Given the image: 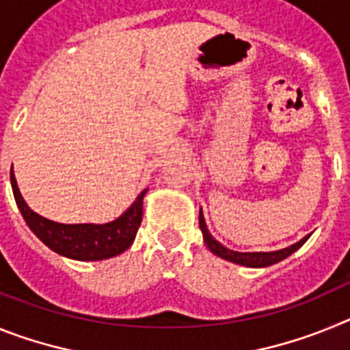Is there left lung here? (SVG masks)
Wrapping results in <instances>:
<instances>
[{"label":"left lung","mask_w":350,"mask_h":350,"mask_svg":"<svg viewBox=\"0 0 350 350\" xmlns=\"http://www.w3.org/2000/svg\"><path fill=\"white\" fill-rule=\"evenodd\" d=\"M200 230L203 233V240H205L206 247L210 249V252H213L219 258L226 259V261H231L234 265H242V267H250V268H265L270 267V265H275V262L282 261L287 256H291L295 250H298L303 243L307 242L308 237H303L299 242H296L295 245H289L286 249L273 250V252H237V250H231L228 247L221 245V243L215 240V238L210 234L208 228H206L205 217H203V212L200 210Z\"/></svg>","instance_id":"1"}]
</instances>
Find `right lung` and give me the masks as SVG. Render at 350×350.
I'll return each instance as SVG.
<instances>
[{
	"instance_id": "add662e5",
	"label": "right lung",
	"mask_w": 350,
	"mask_h": 350,
	"mask_svg": "<svg viewBox=\"0 0 350 350\" xmlns=\"http://www.w3.org/2000/svg\"><path fill=\"white\" fill-rule=\"evenodd\" d=\"M10 182L15 202L29 230L49 249L64 258L79 259V261H101V259L113 258L131 247L142 224L144 196L147 189L142 191L133 205L116 221L107 224H61L42 217L27 206L17 187L14 170H10Z\"/></svg>"
}]
</instances>
